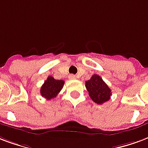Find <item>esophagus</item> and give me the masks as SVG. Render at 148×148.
I'll list each match as a JSON object with an SVG mask.
<instances>
[{
  "instance_id": "obj_1",
  "label": "esophagus",
  "mask_w": 148,
  "mask_h": 148,
  "mask_svg": "<svg viewBox=\"0 0 148 148\" xmlns=\"http://www.w3.org/2000/svg\"><path fill=\"white\" fill-rule=\"evenodd\" d=\"M76 78V76L75 75H74V74H71L70 76H69V79H71V80H74Z\"/></svg>"
}]
</instances>
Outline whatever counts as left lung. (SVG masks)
Wrapping results in <instances>:
<instances>
[{"label": "left lung", "mask_w": 148, "mask_h": 148, "mask_svg": "<svg viewBox=\"0 0 148 148\" xmlns=\"http://www.w3.org/2000/svg\"><path fill=\"white\" fill-rule=\"evenodd\" d=\"M85 87L92 100L97 104H102L110 99V88L97 74L92 75L90 79L85 82Z\"/></svg>", "instance_id": "obj_1"}]
</instances>
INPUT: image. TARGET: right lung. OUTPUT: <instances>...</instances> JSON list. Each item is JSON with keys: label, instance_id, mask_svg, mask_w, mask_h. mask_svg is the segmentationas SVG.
<instances>
[{"label": "right lung", "instance_id": "obj_1", "mask_svg": "<svg viewBox=\"0 0 148 148\" xmlns=\"http://www.w3.org/2000/svg\"><path fill=\"white\" fill-rule=\"evenodd\" d=\"M63 85L64 81L56 80L52 76H49L40 88V95L48 100L53 99L63 88Z\"/></svg>", "mask_w": 148, "mask_h": 148}]
</instances>
